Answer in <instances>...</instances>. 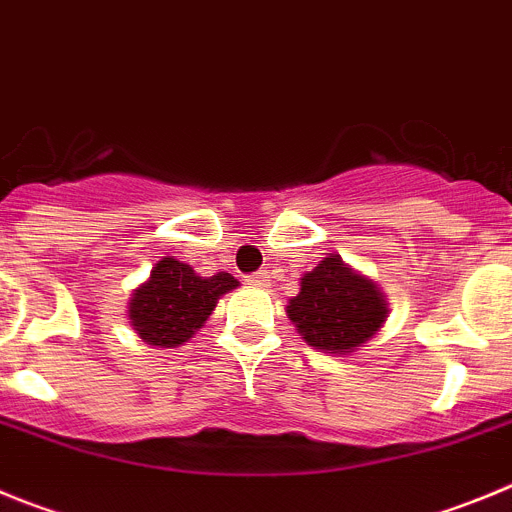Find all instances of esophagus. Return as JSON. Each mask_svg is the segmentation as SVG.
Returning a JSON list of instances; mask_svg holds the SVG:
<instances>
[{
  "label": "esophagus",
  "mask_w": 512,
  "mask_h": 512,
  "mask_svg": "<svg viewBox=\"0 0 512 512\" xmlns=\"http://www.w3.org/2000/svg\"><path fill=\"white\" fill-rule=\"evenodd\" d=\"M247 283H250V285H260V288H265V285H267V270H257V273L247 275Z\"/></svg>",
  "instance_id": "34e87169"
}]
</instances>
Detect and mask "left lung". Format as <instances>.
Instances as JSON below:
<instances>
[{
    "label": "left lung",
    "mask_w": 512,
    "mask_h": 512,
    "mask_svg": "<svg viewBox=\"0 0 512 512\" xmlns=\"http://www.w3.org/2000/svg\"><path fill=\"white\" fill-rule=\"evenodd\" d=\"M388 303L375 283L357 275L336 255L324 257L301 278L288 316L311 347L347 352L362 347L385 321Z\"/></svg>",
    "instance_id": "obj_1"
}]
</instances>
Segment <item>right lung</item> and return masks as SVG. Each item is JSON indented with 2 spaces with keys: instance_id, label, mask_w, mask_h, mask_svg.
<instances>
[{
  "instance_id": "obj_1",
  "label": "right lung",
  "mask_w": 512,
  "mask_h": 512,
  "mask_svg": "<svg viewBox=\"0 0 512 512\" xmlns=\"http://www.w3.org/2000/svg\"><path fill=\"white\" fill-rule=\"evenodd\" d=\"M232 288L237 280L229 273L201 278L183 262L163 257L132 296V326L153 347H178L204 326L219 296Z\"/></svg>"
}]
</instances>
